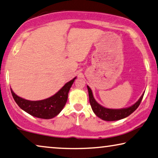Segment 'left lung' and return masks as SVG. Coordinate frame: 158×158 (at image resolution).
<instances>
[{"instance_id":"8db88e82","label":"left lung","mask_w":158,"mask_h":158,"mask_svg":"<svg viewBox=\"0 0 158 158\" xmlns=\"http://www.w3.org/2000/svg\"><path fill=\"white\" fill-rule=\"evenodd\" d=\"M87 89L89 91V102H90L91 109H92L94 113L101 119L106 121H118V120L123 119L124 118L130 116L132 113L135 111L139 106L141 101L143 99V95H144V94H143L138 102L130 107L121 109H111L103 107L96 102L95 98H94L91 89L89 88V86H87Z\"/></svg>"}]
</instances>
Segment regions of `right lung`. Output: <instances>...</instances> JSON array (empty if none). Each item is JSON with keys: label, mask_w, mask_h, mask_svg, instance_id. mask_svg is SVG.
I'll use <instances>...</instances> for the list:
<instances>
[{"label": "right lung", "mask_w": 158, "mask_h": 158, "mask_svg": "<svg viewBox=\"0 0 158 158\" xmlns=\"http://www.w3.org/2000/svg\"><path fill=\"white\" fill-rule=\"evenodd\" d=\"M76 78L77 77H74L71 81L65 84L55 95L44 100L29 101L24 99L16 95L12 89L10 90L14 100L21 109L32 116L43 119H50L57 116L63 109L67 101L68 93Z\"/></svg>", "instance_id": "obj_1"}]
</instances>
